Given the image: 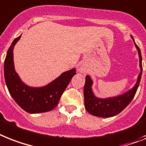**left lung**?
Returning a JSON list of instances; mask_svg holds the SVG:
<instances>
[{
  "mask_svg": "<svg viewBox=\"0 0 146 146\" xmlns=\"http://www.w3.org/2000/svg\"><path fill=\"white\" fill-rule=\"evenodd\" d=\"M133 40V37L131 36ZM134 41V40H133ZM134 44L138 50L139 57V66L141 72L138 76V79L135 86L132 89L126 92L122 95L118 96L115 98H110L107 99H100L96 98L94 95L92 90V85L93 84L92 79L89 76L85 77V84L84 87V99H85V110L92 115L101 117V118H110L112 117L118 113H120L124 110L128 104L133 99L137 88L139 87L141 80L142 73H143V66H142V55L140 49L134 42Z\"/></svg>",
  "mask_w": 146,
  "mask_h": 146,
  "instance_id": "left-lung-1",
  "label": "left lung"
}]
</instances>
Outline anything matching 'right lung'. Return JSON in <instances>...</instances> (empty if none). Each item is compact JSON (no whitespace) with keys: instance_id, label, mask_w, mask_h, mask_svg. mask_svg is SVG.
I'll return each instance as SVG.
<instances>
[{"instance_id":"add662e5","label":"right lung","mask_w":146,"mask_h":146,"mask_svg":"<svg viewBox=\"0 0 146 146\" xmlns=\"http://www.w3.org/2000/svg\"><path fill=\"white\" fill-rule=\"evenodd\" d=\"M21 35L12 42L4 61V79L10 95L16 104L28 113H40L53 110L58 104L62 94L76 73V69L63 73L48 85L41 88L29 87L15 73L13 64V47Z\"/></svg>"}]
</instances>
